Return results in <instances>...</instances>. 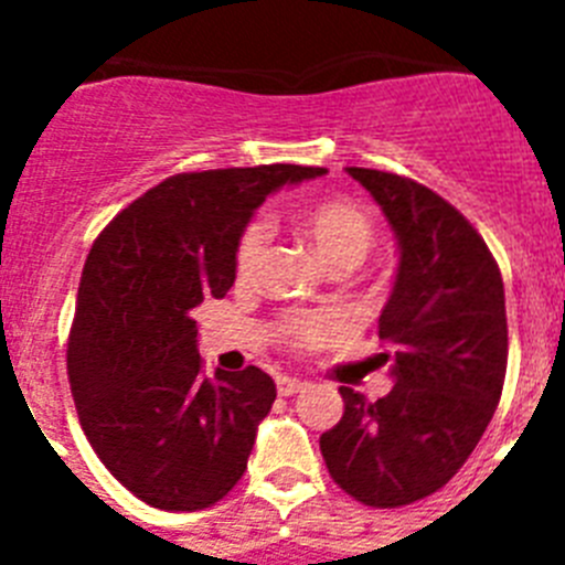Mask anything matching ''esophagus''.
<instances>
[{
  "label": "esophagus",
  "mask_w": 565,
  "mask_h": 565,
  "mask_svg": "<svg viewBox=\"0 0 565 565\" xmlns=\"http://www.w3.org/2000/svg\"><path fill=\"white\" fill-rule=\"evenodd\" d=\"M302 387H306V382H302V379H294V376H279L277 379L279 396H294V393H299Z\"/></svg>",
  "instance_id": "34e87169"
}]
</instances>
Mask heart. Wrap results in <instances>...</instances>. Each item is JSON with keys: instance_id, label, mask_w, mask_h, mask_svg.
Returning a JSON list of instances; mask_svg holds the SVG:
<instances>
[{"instance_id": "obj_1", "label": "heart", "mask_w": 565, "mask_h": 565, "mask_svg": "<svg viewBox=\"0 0 565 565\" xmlns=\"http://www.w3.org/2000/svg\"><path fill=\"white\" fill-rule=\"evenodd\" d=\"M299 228L311 239V246L322 254L328 266L353 268L371 252L376 228L364 209L351 201H319L299 212ZM268 252V226L252 221L237 237L234 246V274L239 282H252ZM344 331V322L331 311H313L288 317L282 333L294 351H311L331 342Z\"/></svg>"}]
</instances>
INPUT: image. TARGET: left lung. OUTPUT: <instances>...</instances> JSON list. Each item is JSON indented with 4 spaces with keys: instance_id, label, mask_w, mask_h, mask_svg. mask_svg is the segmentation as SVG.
I'll return each mask as SVG.
<instances>
[{
    "instance_id": "8db88e82",
    "label": "left lung",
    "mask_w": 565,
    "mask_h": 565,
    "mask_svg": "<svg viewBox=\"0 0 565 565\" xmlns=\"http://www.w3.org/2000/svg\"><path fill=\"white\" fill-rule=\"evenodd\" d=\"M398 239V271L379 317L393 391L367 402L339 387L344 413L319 450L333 481L364 507L396 509L433 495L463 467L501 402L507 302L478 228L422 183L348 167Z\"/></svg>"
}]
</instances>
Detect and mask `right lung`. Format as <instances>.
<instances>
[{
	"mask_svg": "<svg viewBox=\"0 0 565 565\" xmlns=\"http://www.w3.org/2000/svg\"><path fill=\"white\" fill-rule=\"evenodd\" d=\"M322 167L181 172L96 237L78 282L67 376L96 456L167 512L223 501L246 472L277 387L268 373H203L198 308L234 286V246L254 209Z\"/></svg>",
	"mask_w": 565,
	"mask_h": 565,
	"instance_id": "obj_1",
	"label": "right lung"
}]
</instances>
